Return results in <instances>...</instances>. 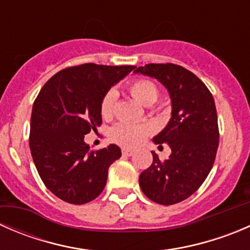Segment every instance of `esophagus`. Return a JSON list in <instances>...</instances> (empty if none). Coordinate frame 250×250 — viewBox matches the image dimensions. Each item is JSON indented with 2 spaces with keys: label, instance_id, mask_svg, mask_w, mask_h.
I'll list each match as a JSON object with an SVG mask.
<instances>
[{
  "label": "esophagus",
  "instance_id": "obj_1",
  "mask_svg": "<svg viewBox=\"0 0 250 250\" xmlns=\"http://www.w3.org/2000/svg\"><path fill=\"white\" fill-rule=\"evenodd\" d=\"M122 153L125 156H128V157H129V156L134 155V151L130 150V148H122Z\"/></svg>",
  "mask_w": 250,
  "mask_h": 250
}]
</instances>
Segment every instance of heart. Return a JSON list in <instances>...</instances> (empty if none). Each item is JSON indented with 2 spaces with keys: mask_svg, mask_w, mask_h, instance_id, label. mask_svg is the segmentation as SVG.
Returning a JSON list of instances; mask_svg holds the SVG:
<instances>
[{
  "mask_svg": "<svg viewBox=\"0 0 250 250\" xmlns=\"http://www.w3.org/2000/svg\"><path fill=\"white\" fill-rule=\"evenodd\" d=\"M130 95L143 106H152L158 98V88L148 80H135L128 87ZM117 94L115 90H109L103 98L100 104V112L103 117L109 118L115 110ZM151 133L148 125H130V123H118L111 129V139L122 146H138Z\"/></svg>",
  "mask_w": 250,
  "mask_h": 250,
  "instance_id": "obj_1",
  "label": "heart"
}]
</instances>
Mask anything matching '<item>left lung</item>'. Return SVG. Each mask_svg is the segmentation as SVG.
Here are the masks:
<instances>
[{
  "instance_id": "1",
  "label": "left lung",
  "mask_w": 250,
  "mask_h": 250,
  "mask_svg": "<svg viewBox=\"0 0 250 250\" xmlns=\"http://www.w3.org/2000/svg\"><path fill=\"white\" fill-rule=\"evenodd\" d=\"M134 74L157 80L172 104L169 122L152 138L156 145L167 144L172 153L162 162L151 151L152 165L139 176L141 191L158 204L179 203L198 190L215 160L219 129L213 95L200 78L179 65L147 64Z\"/></svg>"
}]
</instances>
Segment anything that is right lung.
Listing matches in <instances>:
<instances>
[{
    "instance_id": "right-lung-1",
    "label": "right lung",
    "mask_w": 250,
    "mask_h": 250,
    "mask_svg": "<svg viewBox=\"0 0 250 250\" xmlns=\"http://www.w3.org/2000/svg\"><path fill=\"white\" fill-rule=\"evenodd\" d=\"M134 69L78 65L55 74L40 90L30 121V150L43 184L60 200L84 204L104 190L121 148L110 144L90 150L84 135L102 123L105 94Z\"/></svg>"
}]
</instances>
